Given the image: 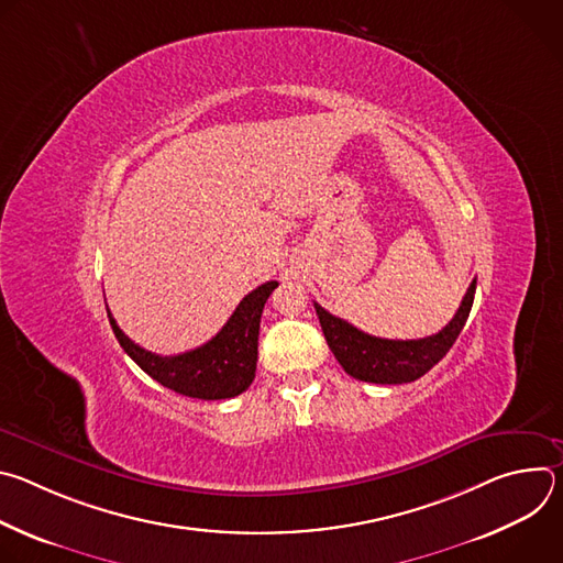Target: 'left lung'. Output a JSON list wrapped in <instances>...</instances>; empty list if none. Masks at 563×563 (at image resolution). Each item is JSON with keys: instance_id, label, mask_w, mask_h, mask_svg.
<instances>
[{"instance_id": "1", "label": "left lung", "mask_w": 563, "mask_h": 563, "mask_svg": "<svg viewBox=\"0 0 563 563\" xmlns=\"http://www.w3.org/2000/svg\"><path fill=\"white\" fill-rule=\"evenodd\" d=\"M474 291L476 280L470 283L450 323L439 334L417 341H389L369 336L350 325L347 320L330 313L318 302H313V307L330 350L350 376L365 383L400 385L421 378L450 352L470 316Z\"/></svg>"}]
</instances>
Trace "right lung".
Instances as JSON below:
<instances>
[{"label":"right lung","instance_id":"1","mask_svg":"<svg viewBox=\"0 0 563 563\" xmlns=\"http://www.w3.org/2000/svg\"><path fill=\"white\" fill-rule=\"evenodd\" d=\"M276 287L278 283L269 280L250 291L211 341L176 356H159L135 345L118 328L109 307L107 313L122 350L153 380L189 398L220 400L243 394L256 376L261 316L269 294Z\"/></svg>","mask_w":563,"mask_h":563}]
</instances>
